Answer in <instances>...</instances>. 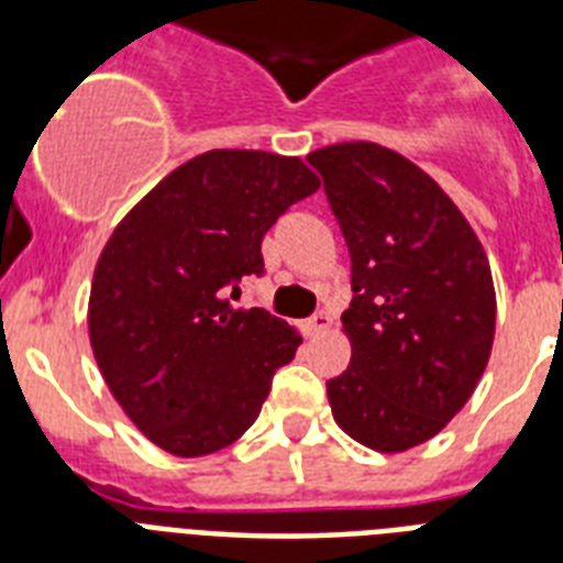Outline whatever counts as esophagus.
I'll list each match as a JSON object with an SVG mask.
<instances>
[{
    "label": "esophagus",
    "mask_w": 563,
    "mask_h": 563,
    "mask_svg": "<svg viewBox=\"0 0 563 563\" xmlns=\"http://www.w3.org/2000/svg\"><path fill=\"white\" fill-rule=\"evenodd\" d=\"M330 324H333V316H330L327 309H318L316 316L303 321V333L321 335V333H327V330H330Z\"/></svg>",
    "instance_id": "esophagus-1"
}]
</instances>
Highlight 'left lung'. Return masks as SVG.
Wrapping results in <instances>:
<instances>
[{
  "label": "left lung",
  "mask_w": 563,
  "mask_h": 563,
  "mask_svg": "<svg viewBox=\"0 0 563 563\" xmlns=\"http://www.w3.org/2000/svg\"><path fill=\"white\" fill-rule=\"evenodd\" d=\"M307 163L351 251L353 356L327 383L335 423L376 453L438 435L488 365L497 298L488 256L459 207L402 154L376 143Z\"/></svg>",
  "instance_id": "left-lung-1"
}]
</instances>
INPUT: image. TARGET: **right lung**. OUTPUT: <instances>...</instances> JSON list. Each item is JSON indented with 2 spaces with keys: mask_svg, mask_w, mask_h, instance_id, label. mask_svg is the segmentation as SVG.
Returning <instances> with one entry per match:
<instances>
[{
  "mask_svg": "<svg viewBox=\"0 0 563 563\" xmlns=\"http://www.w3.org/2000/svg\"><path fill=\"white\" fill-rule=\"evenodd\" d=\"M316 189L298 157L219 148L166 175L108 239L90 289L92 356L166 453L233 444L295 360V327L230 298L265 274L268 228Z\"/></svg>",
  "mask_w": 563,
  "mask_h": 563,
  "instance_id": "right-lung-1",
  "label": "right lung"
}]
</instances>
